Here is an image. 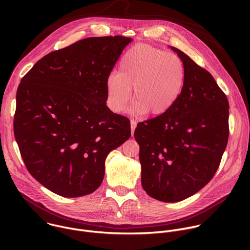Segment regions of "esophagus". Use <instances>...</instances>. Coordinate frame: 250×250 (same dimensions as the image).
I'll return each mask as SVG.
<instances>
[{"label":"esophagus","instance_id":"1","mask_svg":"<svg viewBox=\"0 0 250 250\" xmlns=\"http://www.w3.org/2000/svg\"><path fill=\"white\" fill-rule=\"evenodd\" d=\"M135 126H136V122L131 120L130 121V128H131V135H133V132H134V129H135Z\"/></svg>","mask_w":250,"mask_h":250}]
</instances>
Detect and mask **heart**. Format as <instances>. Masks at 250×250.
<instances>
[{
  "label": "heart",
  "instance_id": "obj_1",
  "mask_svg": "<svg viewBox=\"0 0 250 250\" xmlns=\"http://www.w3.org/2000/svg\"><path fill=\"white\" fill-rule=\"evenodd\" d=\"M186 80L182 59L173 53L148 45L129 48L120 63V73L106 80L110 108L117 113L125 110L131 95V111L159 116L168 112L179 99Z\"/></svg>",
  "mask_w": 250,
  "mask_h": 250
}]
</instances>
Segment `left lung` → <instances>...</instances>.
Here are the masks:
<instances>
[{
	"label": "left lung",
	"mask_w": 250,
	"mask_h": 250,
	"mask_svg": "<svg viewBox=\"0 0 250 250\" xmlns=\"http://www.w3.org/2000/svg\"><path fill=\"white\" fill-rule=\"evenodd\" d=\"M171 49L185 65L183 91L168 112L137 124L134 130L142 188L166 203L185 200L211 180L229 134L226 94L206 69Z\"/></svg>",
	"instance_id": "1"
}]
</instances>
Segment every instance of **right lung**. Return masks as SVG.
Masks as SVG:
<instances>
[{"mask_svg":"<svg viewBox=\"0 0 250 250\" xmlns=\"http://www.w3.org/2000/svg\"><path fill=\"white\" fill-rule=\"evenodd\" d=\"M131 41L84 39L48 53L22 77L15 137L28 172L51 192L76 198L96 191L106 155L129 138V120L105 104V84Z\"/></svg>","mask_w":250,"mask_h":250,"instance_id":"obj_1","label":"right lung"}]
</instances>
